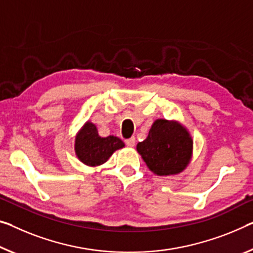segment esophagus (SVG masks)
Here are the masks:
<instances>
[{"label": "esophagus", "mask_w": 253, "mask_h": 253, "mask_svg": "<svg viewBox=\"0 0 253 253\" xmlns=\"http://www.w3.org/2000/svg\"><path fill=\"white\" fill-rule=\"evenodd\" d=\"M126 145L127 147H134V145H135V138L132 137L130 139H126Z\"/></svg>", "instance_id": "obj_1"}]
</instances>
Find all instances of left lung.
I'll use <instances>...</instances> for the list:
<instances>
[{"label": "left lung", "instance_id": "obj_1", "mask_svg": "<svg viewBox=\"0 0 253 253\" xmlns=\"http://www.w3.org/2000/svg\"><path fill=\"white\" fill-rule=\"evenodd\" d=\"M137 150L155 174L172 175L182 172L188 165L192 140L180 124L157 120L147 139L137 145Z\"/></svg>", "mask_w": 253, "mask_h": 253}]
</instances>
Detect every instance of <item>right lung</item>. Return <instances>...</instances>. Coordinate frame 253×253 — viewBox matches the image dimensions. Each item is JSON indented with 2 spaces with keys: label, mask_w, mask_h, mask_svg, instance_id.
Masks as SVG:
<instances>
[{
  "label": "right lung",
  "mask_w": 253,
  "mask_h": 253,
  "mask_svg": "<svg viewBox=\"0 0 253 253\" xmlns=\"http://www.w3.org/2000/svg\"><path fill=\"white\" fill-rule=\"evenodd\" d=\"M123 147V141L118 137H99L96 126L90 122L84 124L76 138L77 156L88 166L104 164L115 150Z\"/></svg>",
  "instance_id": "obj_1"
}]
</instances>
